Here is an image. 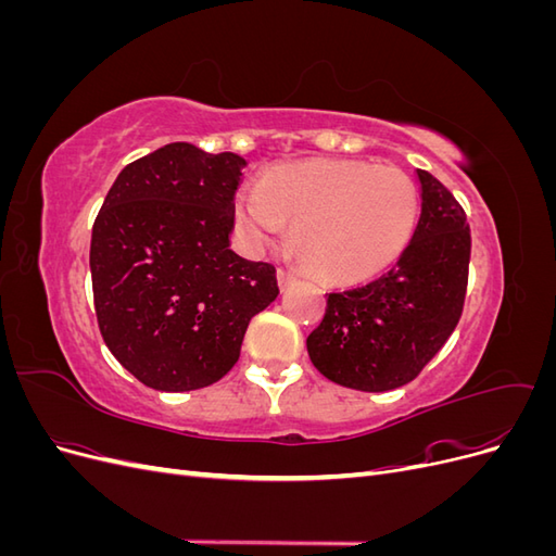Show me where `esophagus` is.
<instances>
[{
    "mask_svg": "<svg viewBox=\"0 0 556 556\" xmlns=\"http://www.w3.org/2000/svg\"><path fill=\"white\" fill-rule=\"evenodd\" d=\"M299 280V276L296 274H292V271H278V285H280V290H288V288H292V285Z\"/></svg>",
    "mask_w": 556,
    "mask_h": 556,
    "instance_id": "obj_1",
    "label": "esophagus"
}]
</instances>
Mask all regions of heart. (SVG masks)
Here are the masks:
<instances>
[{
	"label": "heart",
	"instance_id": "obj_1",
	"mask_svg": "<svg viewBox=\"0 0 556 556\" xmlns=\"http://www.w3.org/2000/svg\"><path fill=\"white\" fill-rule=\"evenodd\" d=\"M419 213L415 182L396 166L366 160H308L266 172L237 197V227L248 245L280 239L308 271L331 285H357L406 252Z\"/></svg>",
	"mask_w": 556,
	"mask_h": 556
}]
</instances>
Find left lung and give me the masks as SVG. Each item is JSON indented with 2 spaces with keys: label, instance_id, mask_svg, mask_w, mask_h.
<instances>
[{
  "label": "left lung",
  "instance_id": "obj_1",
  "mask_svg": "<svg viewBox=\"0 0 556 556\" xmlns=\"http://www.w3.org/2000/svg\"><path fill=\"white\" fill-rule=\"evenodd\" d=\"M422 213L392 271L331 292L306 339L313 366L336 384L387 392L410 382L457 327L470 260L466 213L445 185L417 169Z\"/></svg>",
  "mask_w": 556,
  "mask_h": 556
}]
</instances>
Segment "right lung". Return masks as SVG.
Segmentation results:
<instances>
[{
    "mask_svg": "<svg viewBox=\"0 0 556 556\" xmlns=\"http://www.w3.org/2000/svg\"><path fill=\"white\" fill-rule=\"evenodd\" d=\"M248 162L166 143L117 174L92 227L99 331L146 387L190 392L220 380L248 323L278 296L276 268L231 250Z\"/></svg>",
    "mask_w": 556,
    "mask_h": 556,
    "instance_id": "add662e5",
    "label": "right lung"
}]
</instances>
